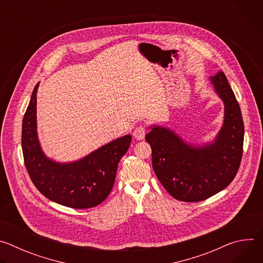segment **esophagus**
<instances>
[{
	"label": "esophagus",
	"mask_w": 263,
	"mask_h": 263,
	"mask_svg": "<svg viewBox=\"0 0 263 263\" xmlns=\"http://www.w3.org/2000/svg\"><path fill=\"white\" fill-rule=\"evenodd\" d=\"M145 133H146L145 127L142 126V125H140V126H138V127L135 128V130H134V132H133V135H134V137H135L136 139L141 140V139L144 138Z\"/></svg>",
	"instance_id": "esophagus-1"
}]
</instances>
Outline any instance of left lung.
Segmentation results:
<instances>
[{"label": "left lung", "mask_w": 263, "mask_h": 263, "mask_svg": "<svg viewBox=\"0 0 263 263\" xmlns=\"http://www.w3.org/2000/svg\"><path fill=\"white\" fill-rule=\"evenodd\" d=\"M210 81L224 104L223 125L212 143L195 146L172 130L157 126L145 135L158 180L182 202L204 201L226 189L241 162L245 128L239 104L221 70Z\"/></svg>", "instance_id": "obj_1"}]
</instances>
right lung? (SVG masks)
Masks as SVG:
<instances>
[{"instance_id": "right-lung-1", "label": "right lung", "mask_w": 263, "mask_h": 263, "mask_svg": "<svg viewBox=\"0 0 263 263\" xmlns=\"http://www.w3.org/2000/svg\"><path fill=\"white\" fill-rule=\"evenodd\" d=\"M37 87L39 83L25 112L22 130L24 161L33 184L46 198L66 207L84 209L101 204L114 187L119 162L128 151L132 136L111 141L76 162L49 159L36 132Z\"/></svg>"}]
</instances>
